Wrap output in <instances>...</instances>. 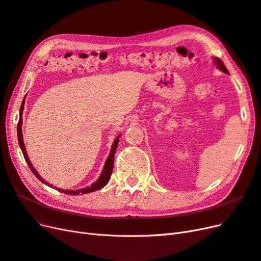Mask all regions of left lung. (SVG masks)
Masks as SVG:
<instances>
[{
    "label": "left lung",
    "instance_id": "1",
    "mask_svg": "<svg viewBox=\"0 0 261 261\" xmlns=\"http://www.w3.org/2000/svg\"><path fill=\"white\" fill-rule=\"evenodd\" d=\"M213 60H215V63L217 64V66H218L221 70H222V72H224V73L228 74V70L226 69V67H225V65L223 64V62H222V61H221V60H220V59H218V58H215Z\"/></svg>",
    "mask_w": 261,
    "mask_h": 261
}]
</instances>
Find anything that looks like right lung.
Wrapping results in <instances>:
<instances>
[{
	"label": "right lung",
	"instance_id": "obj_1",
	"mask_svg": "<svg viewBox=\"0 0 261 261\" xmlns=\"http://www.w3.org/2000/svg\"><path fill=\"white\" fill-rule=\"evenodd\" d=\"M23 105H25V98H23L22 102H21V106H20V110H19V121H18V124H17V136H18V143H19V147L21 149L22 151V154H23V158H25V160L28 164V167L30 168L31 172L34 173L35 176L39 179L41 180L42 183H44L45 185H49L50 187L57 189V191L61 192V193H64L66 195H80V194H88V193H92V192H96L98 191V189L102 188L103 186H106L108 184V181L110 179V177H111V174H112V171H113V164H114V155H115V151H116V148H117V145H118V140H120V137L121 135H118L116 137V139L114 140V143L112 145V148H111V151H110V154L108 156V159L105 163V167H103V170H102L101 172V175L99 176V178L97 179V181H94V183H92L90 186L88 187H85V188H81V189H62V188H58V187H53L52 185L48 184L46 181L38 174V172L36 171V169L33 167V164H31L29 158H28V154L26 152V148H25V145H23V140H22V133H21V124H22V111H23Z\"/></svg>",
	"mask_w": 261,
	"mask_h": 261
}]
</instances>
